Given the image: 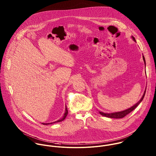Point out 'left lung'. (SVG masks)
<instances>
[{"mask_svg":"<svg viewBox=\"0 0 156 156\" xmlns=\"http://www.w3.org/2000/svg\"><path fill=\"white\" fill-rule=\"evenodd\" d=\"M132 37H133V40H134V41H136L135 38H134L133 36H132ZM143 59H144V60L145 64H146V63H145V62H145V58H144V56H143ZM145 93H146V90L145 91L143 97H142V98L140 99V100L137 103H136L135 105H134L133 106H132L131 108H129V109H126V110H125V111H121V112H114V113H110V114L104 113V112H100V114L101 115H102L103 116L106 117H109V118H111V119H122V118L124 117L125 116H126V115H128V114H129L131 112H132L134 109H135L137 108V106L141 103V101L143 100V99H144V97H145Z\"/></svg>","mask_w":156,"mask_h":156,"instance_id":"obj_1","label":"left lung"}]
</instances>
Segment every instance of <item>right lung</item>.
Segmentation results:
<instances>
[{
	"label": "right lung",
	"mask_w": 156,
	"mask_h": 156,
	"mask_svg": "<svg viewBox=\"0 0 156 156\" xmlns=\"http://www.w3.org/2000/svg\"><path fill=\"white\" fill-rule=\"evenodd\" d=\"M67 114H68V111H67V107L66 106V112H65L64 115V117H63V118H62V119H61V120H57V121H56V122H53V123H42V124H43V125H49V124H52V123H57V122H62V120H64L66 119V116H67Z\"/></svg>",
	"instance_id": "obj_1"
}]
</instances>
